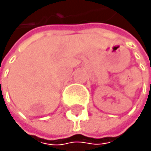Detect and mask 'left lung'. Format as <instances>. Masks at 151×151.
<instances>
[{
  "mask_svg": "<svg viewBox=\"0 0 151 151\" xmlns=\"http://www.w3.org/2000/svg\"><path fill=\"white\" fill-rule=\"evenodd\" d=\"M150 70H151V69H150Z\"/></svg>",
  "mask_w": 151,
  "mask_h": 151,
  "instance_id": "left-lung-1",
  "label": "left lung"
}]
</instances>
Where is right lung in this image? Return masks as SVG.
<instances>
[{
	"label": "right lung",
	"instance_id": "obj_1",
	"mask_svg": "<svg viewBox=\"0 0 151 151\" xmlns=\"http://www.w3.org/2000/svg\"><path fill=\"white\" fill-rule=\"evenodd\" d=\"M0 82H1V81H0Z\"/></svg>",
	"mask_w": 151,
	"mask_h": 151
}]
</instances>
